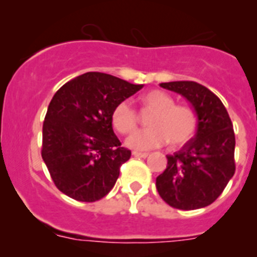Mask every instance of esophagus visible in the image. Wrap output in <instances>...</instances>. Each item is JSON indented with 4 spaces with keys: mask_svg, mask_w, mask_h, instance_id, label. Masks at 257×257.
<instances>
[{
    "mask_svg": "<svg viewBox=\"0 0 257 257\" xmlns=\"http://www.w3.org/2000/svg\"><path fill=\"white\" fill-rule=\"evenodd\" d=\"M132 154H133L135 156H137V158H146V156L149 155L147 153H141V151H133Z\"/></svg>",
    "mask_w": 257,
    "mask_h": 257,
    "instance_id": "obj_1",
    "label": "esophagus"
}]
</instances>
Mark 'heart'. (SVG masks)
<instances>
[{
    "mask_svg": "<svg viewBox=\"0 0 257 257\" xmlns=\"http://www.w3.org/2000/svg\"><path fill=\"white\" fill-rule=\"evenodd\" d=\"M142 107L153 111L149 128L140 129L126 138V145L136 150H149L166 145L171 140L173 146L187 144L196 135L199 119L193 107L175 103V98L166 91L154 89L141 98ZM111 120L115 129L128 135L138 124L137 111L128 101L119 102L112 110Z\"/></svg>",
    "mask_w": 257,
    "mask_h": 257,
    "instance_id": "b5f03b06",
    "label": "heart"
}]
</instances>
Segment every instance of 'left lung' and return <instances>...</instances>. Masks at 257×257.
I'll return each mask as SVG.
<instances>
[{"mask_svg": "<svg viewBox=\"0 0 257 257\" xmlns=\"http://www.w3.org/2000/svg\"><path fill=\"white\" fill-rule=\"evenodd\" d=\"M160 86L184 95L198 113L199 125L181 150L167 155V168L156 177V189L173 208H203L221 195L235 172L233 122L220 98L198 82H162Z\"/></svg>", "mask_w": 257, "mask_h": 257, "instance_id": "8db88e82", "label": "left lung"}]
</instances>
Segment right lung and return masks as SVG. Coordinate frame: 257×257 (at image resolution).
<instances>
[{
    "label": "right lung",
    "instance_id": "add662e5",
    "mask_svg": "<svg viewBox=\"0 0 257 257\" xmlns=\"http://www.w3.org/2000/svg\"><path fill=\"white\" fill-rule=\"evenodd\" d=\"M140 89L107 73L86 72L55 93L42 125L41 156L58 190L88 203L110 193L131 158L113 133L111 115Z\"/></svg>",
    "mask_w": 257,
    "mask_h": 257
}]
</instances>
